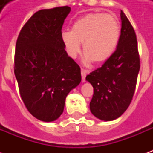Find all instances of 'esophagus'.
Wrapping results in <instances>:
<instances>
[{
	"instance_id": "esophagus-1",
	"label": "esophagus",
	"mask_w": 153,
	"mask_h": 153,
	"mask_svg": "<svg viewBox=\"0 0 153 153\" xmlns=\"http://www.w3.org/2000/svg\"><path fill=\"white\" fill-rule=\"evenodd\" d=\"M88 73V70H84V69H81V75H82V82H85V78H86V74Z\"/></svg>"
}]
</instances>
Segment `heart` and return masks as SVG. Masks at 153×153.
I'll list each match as a JSON object with an SVG mask.
<instances>
[{
    "instance_id": "b5f03b06",
    "label": "heart",
    "mask_w": 153,
    "mask_h": 153,
    "mask_svg": "<svg viewBox=\"0 0 153 153\" xmlns=\"http://www.w3.org/2000/svg\"><path fill=\"white\" fill-rule=\"evenodd\" d=\"M120 37V27L115 16L103 13H90L80 17L72 25L71 32L60 34L67 55L76 58L83 43L86 63H103L115 52Z\"/></svg>"
}]
</instances>
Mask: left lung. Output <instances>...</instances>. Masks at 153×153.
Returning <instances> with one entry per match:
<instances>
[{
	"label": "left lung",
	"instance_id": "8db88e82",
	"mask_svg": "<svg viewBox=\"0 0 153 153\" xmlns=\"http://www.w3.org/2000/svg\"><path fill=\"white\" fill-rule=\"evenodd\" d=\"M120 37L115 52L102 67L86 76L93 87L90 111L97 118L110 121L125 112L134 94L140 59L134 29L120 12Z\"/></svg>",
	"mask_w": 153,
	"mask_h": 153
}]
</instances>
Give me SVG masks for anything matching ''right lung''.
Listing matches in <instances>:
<instances>
[{
	"label": "right lung",
	"instance_id": "obj_1",
	"mask_svg": "<svg viewBox=\"0 0 153 153\" xmlns=\"http://www.w3.org/2000/svg\"><path fill=\"white\" fill-rule=\"evenodd\" d=\"M69 6L41 10L23 26L15 52V74L26 108L42 121L56 120L65 98L81 82L80 67L68 56L60 34Z\"/></svg>",
	"mask_w": 153,
	"mask_h": 153
}]
</instances>
